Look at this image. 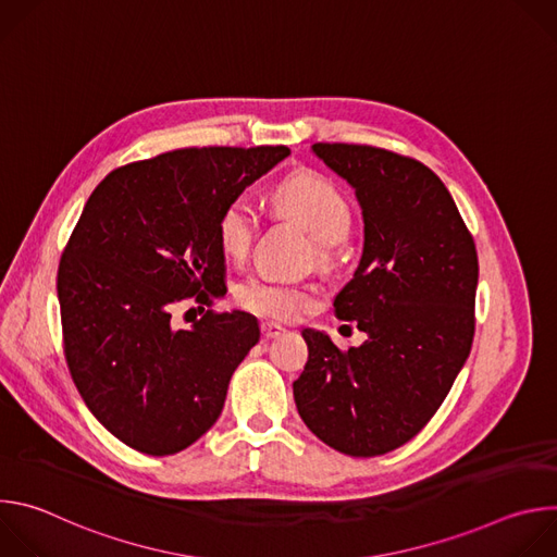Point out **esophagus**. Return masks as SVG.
Segmentation results:
<instances>
[{"instance_id": "1", "label": "esophagus", "mask_w": 557, "mask_h": 557, "mask_svg": "<svg viewBox=\"0 0 557 557\" xmlns=\"http://www.w3.org/2000/svg\"><path fill=\"white\" fill-rule=\"evenodd\" d=\"M262 337L264 339H277L282 333H286L280 324H275V322H262Z\"/></svg>"}]
</instances>
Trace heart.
I'll return each instance as SVG.
<instances>
[{
    "label": "heart",
    "instance_id": "b5f03b06",
    "mask_svg": "<svg viewBox=\"0 0 557 557\" xmlns=\"http://www.w3.org/2000/svg\"><path fill=\"white\" fill-rule=\"evenodd\" d=\"M277 211L297 218L320 240V256L331 258L333 247L344 243L350 233L352 211L346 196L324 176L314 172H297L288 176L275 191ZM258 215L247 198L228 200L218 215V240L226 256L243 258L256 237ZM235 299L247 310L273 320H290L310 304V295L297 286L256 275L235 288Z\"/></svg>",
    "mask_w": 557,
    "mask_h": 557
}]
</instances>
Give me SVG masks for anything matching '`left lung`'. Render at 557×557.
<instances>
[{
  "mask_svg": "<svg viewBox=\"0 0 557 557\" xmlns=\"http://www.w3.org/2000/svg\"><path fill=\"white\" fill-rule=\"evenodd\" d=\"M363 215V253L335 314L366 342L339 350L304 329L293 383L308 430L348 456H379L414 438L465 366L473 342L479 256L454 198L414 158L370 145L314 143Z\"/></svg>",
  "mask_w": 557,
  "mask_h": 557,
  "instance_id": "8db88e82",
  "label": "left lung"
}]
</instances>
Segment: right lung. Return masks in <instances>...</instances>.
Returning a JSON list of instances; mask_svg holds the SVG:
<instances>
[{
	"mask_svg": "<svg viewBox=\"0 0 557 557\" xmlns=\"http://www.w3.org/2000/svg\"><path fill=\"white\" fill-rule=\"evenodd\" d=\"M288 153L176 149L114 170L88 198L57 275L63 352L88 410L127 447L170 456L218 421L258 320L207 310L178 329L172 312L224 284L218 215Z\"/></svg>",
	"mask_w": 557,
	"mask_h": 557,
	"instance_id": "right-lung-1",
	"label": "right lung"
}]
</instances>
